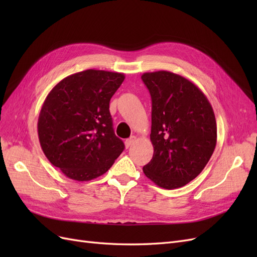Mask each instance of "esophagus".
I'll list each match as a JSON object with an SVG mask.
<instances>
[{
    "label": "esophagus",
    "mask_w": 257,
    "mask_h": 257,
    "mask_svg": "<svg viewBox=\"0 0 257 257\" xmlns=\"http://www.w3.org/2000/svg\"><path fill=\"white\" fill-rule=\"evenodd\" d=\"M135 142H136V137L135 136H132L131 138H127L126 141H125V147L130 148Z\"/></svg>",
    "instance_id": "obj_1"
}]
</instances>
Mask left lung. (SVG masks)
Wrapping results in <instances>:
<instances>
[{
    "label": "left lung",
    "instance_id": "8db88e82",
    "mask_svg": "<svg viewBox=\"0 0 257 257\" xmlns=\"http://www.w3.org/2000/svg\"><path fill=\"white\" fill-rule=\"evenodd\" d=\"M152 100L153 157L145 175L160 188L188 184L205 168L216 145V122L211 104L195 83L178 74L145 73Z\"/></svg>",
    "mask_w": 257,
    "mask_h": 257
}]
</instances>
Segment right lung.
<instances>
[{
    "label": "right lung",
    "mask_w": 257,
    "mask_h": 257,
    "mask_svg": "<svg viewBox=\"0 0 257 257\" xmlns=\"http://www.w3.org/2000/svg\"><path fill=\"white\" fill-rule=\"evenodd\" d=\"M125 76L87 69L54 85L42 106L37 133L42 150L67 178L104 175L124 150L115 136L109 102Z\"/></svg>",
    "instance_id": "right-lung-1"
}]
</instances>
